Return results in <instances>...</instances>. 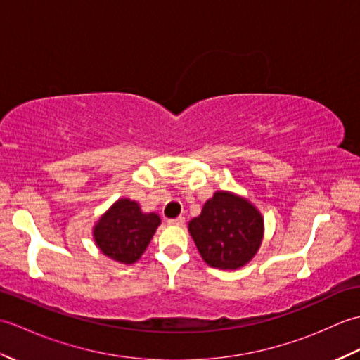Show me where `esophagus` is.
I'll list each match as a JSON object with an SVG mask.
<instances>
[{
  "label": "esophagus",
  "mask_w": 360,
  "mask_h": 360,
  "mask_svg": "<svg viewBox=\"0 0 360 360\" xmlns=\"http://www.w3.org/2000/svg\"><path fill=\"white\" fill-rule=\"evenodd\" d=\"M168 224H172V226H184L186 224V218L184 217H178V218L168 219Z\"/></svg>",
  "instance_id": "esophagus-1"
}]
</instances>
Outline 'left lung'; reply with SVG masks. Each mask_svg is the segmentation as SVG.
<instances>
[{
	"mask_svg": "<svg viewBox=\"0 0 360 360\" xmlns=\"http://www.w3.org/2000/svg\"><path fill=\"white\" fill-rule=\"evenodd\" d=\"M188 232L205 263L217 269H238L259 249L264 221L254 204L231 192H217L204 204Z\"/></svg>",
	"mask_w": 360,
	"mask_h": 360,
	"instance_id": "obj_1",
	"label": "left lung"
}]
</instances>
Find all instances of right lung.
Returning a JSON list of instances; mask_svg holds the SVG:
<instances>
[{
	"instance_id": "right-lung-1",
	"label": "right lung",
	"mask_w": 360,
	"mask_h": 360,
	"mask_svg": "<svg viewBox=\"0 0 360 360\" xmlns=\"http://www.w3.org/2000/svg\"><path fill=\"white\" fill-rule=\"evenodd\" d=\"M159 224L156 213H143L136 201L122 198L97 221L93 235L106 257L133 264L147 249Z\"/></svg>"
}]
</instances>
